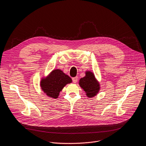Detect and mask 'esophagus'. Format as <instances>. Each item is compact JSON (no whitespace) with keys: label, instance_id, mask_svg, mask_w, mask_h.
Wrapping results in <instances>:
<instances>
[{"label":"esophagus","instance_id":"obj_1","mask_svg":"<svg viewBox=\"0 0 146 146\" xmlns=\"http://www.w3.org/2000/svg\"><path fill=\"white\" fill-rule=\"evenodd\" d=\"M78 77H77V76H76V77L72 78V81H73V82H74V83H76L78 82Z\"/></svg>","mask_w":146,"mask_h":146}]
</instances>
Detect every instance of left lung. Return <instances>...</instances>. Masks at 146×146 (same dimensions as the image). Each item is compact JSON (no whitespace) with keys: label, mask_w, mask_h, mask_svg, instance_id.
Instances as JSON below:
<instances>
[{"label":"left lung","mask_w":146,"mask_h":146,"mask_svg":"<svg viewBox=\"0 0 146 146\" xmlns=\"http://www.w3.org/2000/svg\"><path fill=\"white\" fill-rule=\"evenodd\" d=\"M79 84L90 98L95 97L100 90V84L90 71L85 72V76L79 80Z\"/></svg>","instance_id":"1"}]
</instances>
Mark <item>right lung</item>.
Instances as JSON below:
<instances>
[{"instance_id":"obj_1","label":"right lung","mask_w":146,"mask_h":146,"mask_svg":"<svg viewBox=\"0 0 146 146\" xmlns=\"http://www.w3.org/2000/svg\"><path fill=\"white\" fill-rule=\"evenodd\" d=\"M72 79L60 69L52 71L46 77L42 78L40 85L43 92L49 97L56 99L63 88Z\"/></svg>"}]
</instances>
